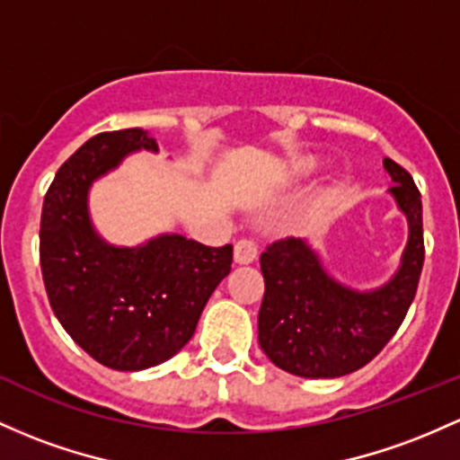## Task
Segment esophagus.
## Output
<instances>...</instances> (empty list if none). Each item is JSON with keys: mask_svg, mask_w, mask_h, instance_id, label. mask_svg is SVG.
<instances>
[{"mask_svg": "<svg viewBox=\"0 0 460 460\" xmlns=\"http://www.w3.org/2000/svg\"><path fill=\"white\" fill-rule=\"evenodd\" d=\"M257 257V244L253 240H238L235 242V249H234V260L238 264H251L255 261Z\"/></svg>", "mask_w": 460, "mask_h": 460, "instance_id": "obj_1", "label": "esophagus"}]
</instances>
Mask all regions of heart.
Here are the masks:
<instances>
[{
	"label": "heart",
	"instance_id": "heart-1",
	"mask_svg": "<svg viewBox=\"0 0 460 460\" xmlns=\"http://www.w3.org/2000/svg\"><path fill=\"white\" fill-rule=\"evenodd\" d=\"M316 168V161H304V164H301V172L304 174H307V172H312V170Z\"/></svg>",
	"mask_w": 460,
	"mask_h": 460
}]
</instances>
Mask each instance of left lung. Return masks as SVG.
<instances>
[{
  "label": "left lung",
  "instance_id": "left-lung-1",
  "mask_svg": "<svg viewBox=\"0 0 460 460\" xmlns=\"http://www.w3.org/2000/svg\"><path fill=\"white\" fill-rule=\"evenodd\" d=\"M388 194L408 220L400 269L385 286L356 290L334 279L301 238L270 244L260 257L264 299L260 347L272 365L299 377H341L371 362L400 330L423 269L421 194L412 176L385 159Z\"/></svg>",
  "mask_w": 460,
  "mask_h": 460
}]
</instances>
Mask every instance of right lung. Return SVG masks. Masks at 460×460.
I'll return each mask as SVG.
<instances>
[{
	"label": "right lung",
	"instance_id": "add662e5",
	"mask_svg": "<svg viewBox=\"0 0 460 460\" xmlns=\"http://www.w3.org/2000/svg\"><path fill=\"white\" fill-rule=\"evenodd\" d=\"M137 150H159L148 130L100 133L80 146L45 194L39 235L54 314L75 345L115 371L150 369L183 349L234 261L231 244L164 234L115 246L95 231L91 185Z\"/></svg>",
	"mask_w": 460,
	"mask_h": 460
}]
</instances>
